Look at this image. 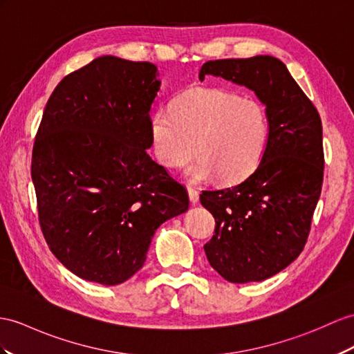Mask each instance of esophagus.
Wrapping results in <instances>:
<instances>
[{"label":"esophagus","mask_w":354,"mask_h":354,"mask_svg":"<svg viewBox=\"0 0 354 354\" xmlns=\"http://www.w3.org/2000/svg\"><path fill=\"white\" fill-rule=\"evenodd\" d=\"M187 194H189V200H191L192 204L198 203V200H200V192H198L196 189L191 185H187Z\"/></svg>","instance_id":"34e87169"}]
</instances>
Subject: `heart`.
I'll return each instance as SVG.
<instances>
[{"label":"heart","mask_w":354,"mask_h":354,"mask_svg":"<svg viewBox=\"0 0 354 354\" xmlns=\"http://www.w3.org/2000/svg\"><path fill=\"white\" fill-rule=\"evenodd\" d=\"M269 122L261 102L223 88H192L150 120V138L158 160L186 169L192 180L218 176L222 183L242 182L260 163Z\"/></svg>","instance_id":"heart-1"}]
</instances>
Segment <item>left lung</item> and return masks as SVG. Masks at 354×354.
Instances as JSON below:
<instances>
[{
	"instance_id": "1",
	"label": "left lung",
	"mask_w": 354,
	"mask_h": 354,
	"mask_svg": "<svg viewBox=\"0 0 354 354\" xmlns=\"http://www.w3.org/2000/svg\"><path fill=\"white\" fill-rule=\"evenodd\" d=\"M207 75L252 90L266 106L269 135L261 162L245 182L203 191L216 227L204 251L210 266L234 283L264 281L304 251L322 194V120L287 66L270 55L207 62Z\"/></svg>"
}]
</instances>
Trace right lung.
Segmentation results:
<instances>
[{"mask_svg":"<svg viewBox=\"0 0 354 354\" xmlns=\"http://www.w3.org/2000/svg\"><path fill=\"white\" fill-rule=\"evenodd\" d=\"M158 67L114 55L63 77L43 111L31 178L53 254L85 281L117 286L141 269L186 189L147 153Z\"/></svg>","mask_w":354,"mask_h":354,"instance_id":"add662e5","label":"right lung"}]
</instances>
